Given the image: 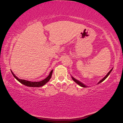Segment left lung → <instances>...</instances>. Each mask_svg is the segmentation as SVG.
Segmentation results:
<instances>
[{
	"instance_id": "obj_1",
	"label": "left lung",
	"mask_w": 123,
	"mask_h": 123,
	"mask_svg": "<svg viewBox=\"0 0 123 123\" xmlns=\"http://www.w3.org/2000/svg\"><path fill=\"white\" fill-rule=\"evenodd\" d=\"M112 69H113V68H112V69H111V70H110V71L109 72V73H108L107 74V75H106L105 77H104V78L103 79H101V80H100V81L98 82V84H100V83H101V82H103V81H104V80H105V79H106L107 78V76H109V75H110V73H111V71H112ZM72 79H73V81H75V82L76 83V84H78L79 85V86H80L81 87H86L87 86H86V85H85L84 84H82V82H81L80 81H79V80H76V79H75V78H73V76H72Z\"/></svg>"
}]
</instances>
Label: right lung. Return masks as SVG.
I'll use <instances>...</instances> for the list:
<instances>
[{
	"mask_svg": "<svg viewBox=\"0 0 123 123\" xmlns=\"http://www.w3.org/2000/svg\"><path fill=\"white\" fill-rule=\"evenodd\" d=\"M11 73L12 75H13V76L18 81L21 83V84H23L24 85H25L26 86L29 87H39L44 86V85L47 83L50 80V79H51V76H52V73H53V70H51L50 73V74L44 80L41 81H38V82H31L29 81H27L25 80H22V79H20L18 78L15 75L13 74V73L11 71Z\"/></svg>",
	"mask_w": 123,
	"mask_h": 123,
	"instance_id": "1",
	"label": "right lung"
}]
</instances>
